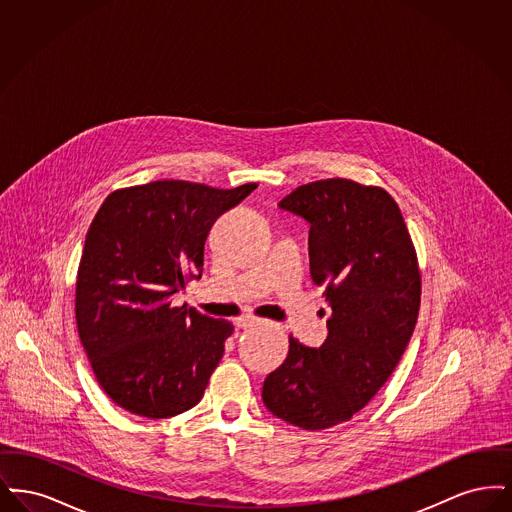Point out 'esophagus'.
<instances>
[{
    "label": "esophagus",
    "mask_w": 512,
    "mask_h": 512,
    "mask_svg": "<svg viewBox=\"0 0 512 512\" xmlns=\"http://www.w3.org/2000/svg\"><path fill=\"white\" fill-rule=\"evenodd\" d=\"M253 324H257V318L242 317L236 320V326H238V328H249V326H253Z\"/></svg>",
    "instance_id": "34e87169"
}]
</instances>
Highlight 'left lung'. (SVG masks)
<instances>
[{
  "label": "left lung",
  "instance_id": "8db88e82",
  "mask_svg": "<svg viewBox=\"0 0 512 512\" xmlns=\"http://www.w3.org/2000/svg\"><path fill=\"white\" fill-rule=\"evenodd\" d=\"M278 205L311 224V276L332 315L317 349L290 336L263 401L288 424L326 430L359 413L401 361L420 309V268L403 215L380 186L317 180Z\"/></svg>",
  "mask_w": 512,
  "mask_h": 512
}]
</instances>
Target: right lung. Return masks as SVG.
<instances>
[{
  "label": "right lung",
  "mask_w": 512,
  "mask_h": 512,
  "mask_svg": "<svg viewBox=\"0 0 512 512\" xmlns=\"http://www.w3.org/2000/svg\"><path fill=\"white\" fill-rule=\"evenodd\" d=\"M257 188L157 180L107 195L76 274V326L101 390L124 411L169 418L197 405L232 322L174 307L199 278L205 240L222 213Z\"/></svg>",
  "instance_id": "obj_1"
}]
</instances>
